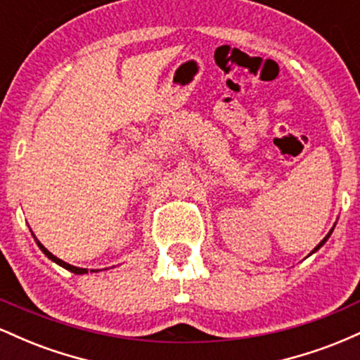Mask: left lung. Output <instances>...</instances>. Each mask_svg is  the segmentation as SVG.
<instances>
[{"label":"left lung","mask_w":360,"mask_h":360,"mask_svg":"<svg viewBox=\"0 0 360 360\" xmlns=\"http://www.w3.org/2000/svg\"><path fill=\"white\" fill-rule=\"evenodd\" d=\"M330 233H332V230H330ZM330 233H328V235H326V237H325V238H323V240H321V242H320V243H318V245H316V247H315V250H313V252H316V250H318V249H320V247H321V245H323V243H325V242H326V240H328V237H330Z\"/></svg>","instance_id":"obj_1"}]
</instances>
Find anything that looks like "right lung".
I'll return each instance as SVG.
<instances>
[{
	"label": "right lung",
	"mask_w": 360,
	"mask_h": 360,
	"mask_svg": "<svg viewBox=\"0 0 360 360\" xmlns=\"http://www.w3.org/2000/svg\"><path fill=\"white\" fill-rule=\"evenodd\" d=\"M37 243H39V247H40V249H42V252H44V254H45V255H47V257H49V259H51V260H53V262H57V264H59V266H62V267H64V269L71 271V272H74V274H84V272H88V269H81V267H74V266H71V264H68V262H64V260L57 259V257H56V255H53V254H51V252H49L47 249H45V247L42 245V243H40V242H37Z\"/></svg>",
	"instance_id": "right-lung-1"
}]
</instances>
